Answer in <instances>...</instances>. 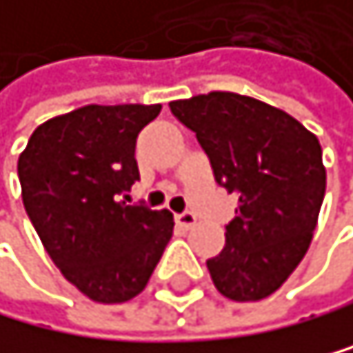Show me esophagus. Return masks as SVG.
I'll use <instances>...</instances> for the list:
<instances>
[{
  "label": "esophagus",
  "instance_id": "1",
  "mask_svg": "<svg viewBox=\"0 0 353 353\" xmlns=\"http://www.w3.org/2000/svg\"><path fill=\"white\" fill-rule=\"evenodd\" d=\"M195 213H191V211H184V213H178V216H175V222H178V225L182 227V229H191L193 225H195Z\"/></svg>",
  "mask_w": 353,
  "mask_h": 353
}]
</instances>
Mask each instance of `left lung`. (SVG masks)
I'll return each mask as SVG.
<instances>
[{
  "label": "left lung",
  "mask_w": 353,
  "mask_h": 353,
  "mask_svg": "<svg viewBox=\"0 0 353 353\" xmlns=\"http://www.w3.org/2000/svg\"><path fill=\"white\" fill-rule=\"evenodd\" d=\"M169 106L198 137L216 182L238 195L225 249L207 260L213 285L236 303L271 296L312 245L327 187L321 142L283 108L229 90Z\"/></svg>",
  "instance_id": "obj_1"
}]
</instances>
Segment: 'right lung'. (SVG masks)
Returning a JSON list of instances; mask_svg holds the SVG:
<instances>
[{"mask_svg":"<svg viewBox=\"0 0 353 353\" xmlns=\"http://www.w3.org/2000/svg\"><path fill=\"white\" fill-rule=\"evenodd\" d=\"M162 104H88L32 131L19 153L21 200L41 245L93 303L144 292L173 236V213L126 204L140 180L137 133Z\"/></svg>","mask_w":353,"mask_h":353,"instance_id":"right-lung-1","label":"right lung"}]
</instances>
